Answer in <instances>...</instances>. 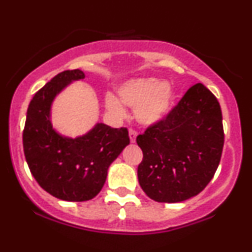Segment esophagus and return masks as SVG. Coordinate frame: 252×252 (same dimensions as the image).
I'll list each match as a JSON object with an SVG mask.
<instances>
[{
  "instance_id": "1",
  "label": "esophagus",
  "mask_w": 252,
  "mask_h": 252,
  "mask_svg": "<svg viewBox=\"0 0 252 252\" xmlns=\"http://www.w3.org/2000/svg\"><path fill=\"white\" fill-rule=\"evenodd\" d=\"M136 136H137L136 131H135L134 129H129V137H130L131 142L136 141Z\"/></svg>"
}]
</instances>
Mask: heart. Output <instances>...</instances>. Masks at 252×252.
<instances>
[{
  "label": "heart",
  "mask_w": 252,
  "mask_h": 252,
  "mask_svg": "<svg viewBox=\"0 0 252 252\" xmlns=\"http://www.w3.org/2000/svg\"><path fill=\"white\" fill-rule=\"evenodd\" d=\"M122 102L134 108L139 123L151 126L160 122L170 111L175 93L170 84L157 78L131 79L118 89ZM112 94L106 95V107L112 115L123 117L126 108Z\"/></svg>",
  "instance_id": "heart-1"
}]
</instances>
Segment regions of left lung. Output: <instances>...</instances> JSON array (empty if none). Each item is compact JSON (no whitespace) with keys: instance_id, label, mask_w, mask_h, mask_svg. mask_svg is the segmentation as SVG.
Wrapping results in <instances>:
<instances>
[{"instance_id":"8db88e82","label":"left lung","mask_w":252,"mask_h":252,"mask_svg":"<svg viewBox=\"0 0 252 252\" xmlns=\"http://www.w3.org/2000/svg\"><path fill=\"white\" fill-rule=\"evenodd\" d=\"M144 158L137 179L159 203L184 202L208 186L221 159L224 134L219 101L197 83L160 122L136 137Z\"/></svg>"}]
</instances>
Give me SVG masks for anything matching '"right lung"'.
<instances>
[{"mask_svg": "<svg viewBox=\"0 0 252 252\" xmlns=\"http://www.w3.org/2000/svg\"><path fill=\"white\" fill-rule=\"evenodd\" d=\"M84 77L83 71L67 70L50 79L30 101L23 131L24 155L32 176L46 192L67 202L93 199L104 186L108 166L130 142L128 129L104 123L76 139L53 129V100L71 82Z\"/></svg>", "mask_w": 252, "mask_h": 252, "instance_id": "add662e5", "label": "right lung"}]
</instances>
